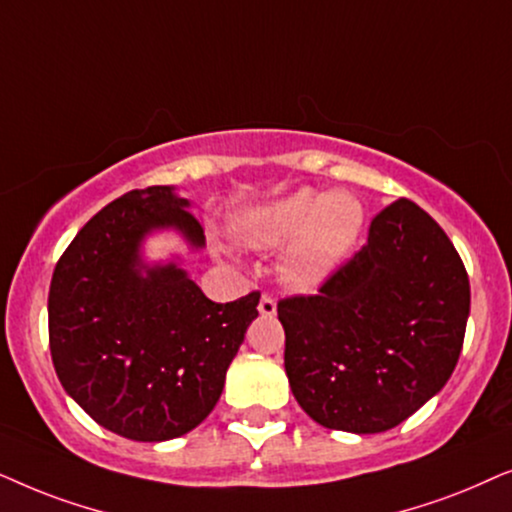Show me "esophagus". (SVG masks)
<instances>
[{"label":"esophagus","instance_id":"esophagus-1","mask_svg":"<svg viewBox=\"0 0 512 512\" xmlns=\"http://www.w3.org/2000/svg\"><path fill=\"white\" fill-rule=\"evenodd\" d=\"M257 309H260L262 316H274V313H276V299L264 292V295L260 297V306H257Z\"/></svg>","mask_w":512,"mask_h":512}]
</instances>
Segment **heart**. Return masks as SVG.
<instances>
[{
	"instance_id": "obj_1",
	"label": "heart",
	"mask_w": 512,
	"mask_h": 512,
	"mask_svg": "<svg viewBox=\"0 0 512 512\" xmlns=\"http://www.w3.org/2000/svg\"><path fill=\"white\" fill-rule=\"evenodd\" d=\"M363 222L365 213L356 196L346 192L318 196L311 189H299L255 210L243 222L241 234L257 245H281L292 238L285 252V276L297 285H316L344 262Z\"/></svg>"
}]
</instances>
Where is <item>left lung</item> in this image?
Here are the masks:
<instances>
[{
    "instance_id": "left-lung-1",
    "label": "left lung",
    "mask_w": 512,
    "mask_h": 512,
    "mask_svg": "<svg viewBox=\"0 0 512 512\" xmlns=\"http://www.w3.org/2000/svg\"><path fill=\"white\" fill-rule=\"evenodd\" d=\"M468 313L452 241L417 203L393 201L316 295L278 302L292 395L325 428L388 431L452 377Z\"/></svg>"
}]
</instances>
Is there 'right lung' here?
Returning a JSON list of instances; mask_svg holds the SVG:
<instances>
[{"label":"right lung","mask_w":512,"mask_h":512,"mask_svg":"<svg viewBox=\"0 0 512 512\" xmlns=\"http://www.w3.org/2000/svg\"><path fill=\"white\" fill-rule=\"evenodd\" d=\"M154 229L206 245L173 187L133 189L81 227L49 290L60 384L102 428L138 442L180 438L213 412L260 304V292L210 302L175 262L149 267L140 245Z\"/></svg>","instance_id":"add662e5"}]
</instances>
